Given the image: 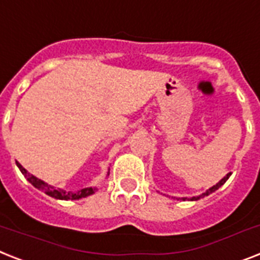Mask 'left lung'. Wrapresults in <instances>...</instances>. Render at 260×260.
Listing matches in <instances>:
<instances>
[{
  "mask_svg": "<svg viewBox=\"0 0 260 260\" xmlns=\"http://www.w3.org/2000/svg\"><path fill=\"white\" fill-rule=\"evenodd\" d=\"M230 176H231V172H230V174H227V175H225L224 178L221 179V180L219 181L218 184H215L214 187H211L210 189H207V191H206V192H203V193H202V195H199V196H193V198H191V199H189V200H199L200 198H204V196H208V195H210V193H212V192H215V191H216V189H219V188H220L221 185L224 184L225 181L229 180V178H230ZM183 200H185V198H183Z\"/></svg>",
  "mask_w": 260,
  "mask_h": 260,
  "instance_id": "8db88e82",
  "label": "left lung"
}]
</instances>
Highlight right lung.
Segmentation results:
<instances>
[{"instance_id": "right-lung-1", "label": "right lung", "mask_w": 260, "mask_h": 260, "mask_svg": "<svg viewBox=\"0 0 260 260\" xmlns=\"http://www.w3.org/2000/svg\"><path fill=\"white\" fill-rule=\"evenodd\" d=\"M17 167L20 168V171L22 172L25 178L27 179V181L30 183L31 185H35L36 188L41 189L42 192H45L46 195L52 196L54 199H60V200H79L81 198H86V196L92 195L96 192V187H88V188H82L80 191H76V192H72V191H64V189H60V188H54L53 185H49L46 184L45 181L40 180L37 179L36 176H33L31 174H29L26 170H25L24 167L21 166L20 163H17Z\"/></svg>"}]
</instances>
